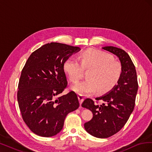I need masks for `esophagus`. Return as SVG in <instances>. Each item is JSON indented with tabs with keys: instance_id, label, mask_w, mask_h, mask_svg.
I'll return each mask as SVG.
<instances>
[{
	"instance_id": "1",
	"label": "esophagus",
	"mask_w": 152,
	"mask_h": 152,
	"mask_svg": "<svg viewBox=\"0 0 152 152\" xmlns=\"http://www.w3.org/2000/svg\"><path fill=\"white\" fill-rule=\"evenodd\" d=\"M78 98H79V102H80V104H81L82 103V102H83V101L84 99V98L83 96L82 95H79L78 96Z\"/></svg>"
}]
</instances>
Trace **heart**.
<instances>
[{
  "label": "heart",
  "instance_id": "obj_1",
  "mask_svg": "<svg viewBox=\"0 0 152 152\" xmlns=\"http://www.w3.org/2000/svg\"><path fill=\"white\" fill-rule=\"evenodd\" d=\"M79 58L80 62L77 59L69 58L63 65L64 71L73 83H77L82 79V67L91 68L87 73L88 79L72 87L75 93L89 95L98 91L99 93H104L117 84L121 76L122 66L110 54L90 49L80 53Z\"/></svg>",
  "mask_w": 152,
  "mask_h": 152
}]
</instances>
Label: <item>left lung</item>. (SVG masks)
<instances>
[{"label":"left lung","instance_id":"obj_1","mask_svg":"<svg viewBox=\"0 0 152 152\" xmlns=\"http://www.w3.org/2000/svg\"><path fill=\"white\" fill-rule=\"evenodd\" d=\"M102 48L118 58L121 76L118 84L111 91L95 99L97 102L87 98L82 107L93 113V118L84 124L86 131L94 137L107 138L118 132L128 121L135 106L138 84L134 65L125 50L113 46ZM99 100L103 104H98Z\"/></svg>","mask_w":152,"mask_h":152}]
</instances>
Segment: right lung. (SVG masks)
Wrapping results in <instances>:
<instances>
[{
    "label": "right lung",
    "instance_id": "add662e5",
    "mask_svg": "<svg viewBox=\"0 0 152 152\" xmlns=\"http://www.w3.org/2000/svg\"><path fill=\"white\" fill-rule=\"evenodd\" d=\"M80 50L79 47L51 42L35 50L27 59L21 71L17 98L22 118L35 134H57L68 113L79 107L75 92L57 96L67 87L64 63Z\"/></svg>",
    "mask_w": 152,
    "mask_h": 152
}]
</instances>
